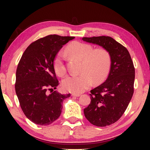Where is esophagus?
Instances as JSON below:
<instances>
[{"instance_id":"obj_1","label":"esophagus","mask_w":150,"mask_h":150,"mask_svg":"<svg viewBox=\"0 0 150 150\" xmlns=\"http://www.w3.org/2000/svg\"><path fill=\"white\" fill-rule=\"evenodd\" d=\"M71 96H80V95L79 94H76V93H72L71 94Z\"/></svg>"}]
</instances>
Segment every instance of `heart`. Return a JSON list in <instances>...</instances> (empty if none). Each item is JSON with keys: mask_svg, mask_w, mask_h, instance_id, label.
<instances>
[{"mask_svg": "<svg viewBox=\"0 0 150 150\" xmlns=\"http://www.w3.org/2000/svg\"><path fill=\"white\" fill-rule=\"evenodd\" d=\"M65 52L71 57L81 60L80 75H70L62 81L65 90L74 93H81L94 83L103 81L109 73L111 65L110 55L103 48L93 50L92 45L80 42H73L67 45ZM63 55L59 53L54 60V69L58 75L66 72L63 63Z\"/></svg>", "mask_w": 150, "mask_h": 150, "instance_id": "1", "label": "heart"}]
</instances>
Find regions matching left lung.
<instances>
[{
	"label": "left lung",
	"mask_w": 150,
	"mask_h": 150,
	"mask_svg": "<svg viewBox=\"0 0 150 150\" xmlns=\"http://www.w3.org/2000/svg\"><path fill=\"white\" fill-rule=\"evenodd\" d=\"M83 41L101 46L110 55V72L106 80L91 91V103L84 115L96 126L104 127L118 120L134 93L135 69L128 50L110 36L83 38Z\"/></svg>",
	"instance_id": "obj_1"
}]
</instances>
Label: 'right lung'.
Masks as SVG:
<instances>
[{"mask_svg":"<svg viewBox=\"0 0 150 150\" xmlns=\"http://www.w3.org/2000/svg\"><path fill=\"white\" fill-rule=\"evenodd\" d=\"M74 38L47 35L32 43L20 60L15 91L24 115L35 124L46 126L56 120L62 113L63 100L71 96L54 91L59 85L54 65L63 45Z\"/></svg>","mask_w":150,"mask_h":150,"instance_id":"add662e5","label":"right lung"}]
</instances>
